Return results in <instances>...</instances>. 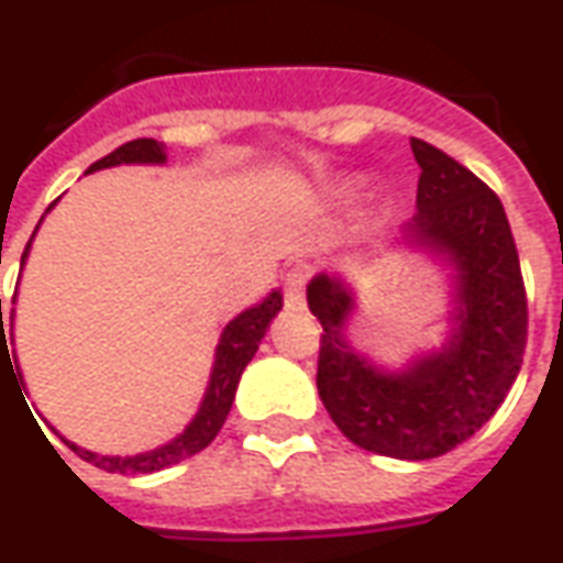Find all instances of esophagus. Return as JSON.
<instances>
[{
	"label": "esophagus",
	"mask_w": 563,
	"mask_h": 563,
	"mask_svg": "<svg viewBox=\"0 0 563 563\" xmlns=\"http://www.w3.org/2000/svg\"><path fill=\"white\" fill-rule=\"evenodd\" d=\"M307 277H310V271L307 265H295V268L286 271V277H283V286H286V307H305V286Z\"/></svg>",
	"instance_id": "1"
}]
</instances>
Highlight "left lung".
<instances>
[{"instance_id":"obj_1","label":"left lung","mask_w":563,"mask_h":563,"mask_svg":"<svg viewBox=\"0 0 563 563\" xmlns=\"http://www.w3.org/2000/svg\"><path fill=\"white\" fill-rule=\"evenodd\" d=\"M410 144L422 174L404 238L455 268L449 341L404 371H383L343 334L346 283L319 274L307 305L322 322L317 389L334 424L367 452L424 461L471 440L504 404L528 343V298L500 198L443 150Z\"/></svg>"}]
</instances>
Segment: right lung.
Returning <instances> with one entry per match:
<instances>
[{
    "label": "right lung",
    "mask_w": 563,
    "mask_h": 563,
    "mask_svg": "<svg viewBox=\"0 0 563 563\" xmlns=\"http://www.w3.org/2000/svg\"><path fill=\"white\" fill-rule=\"evenodd\" d=\"M129 162H153V165H159V162H165V150H162L159 141L135 139V141H129V144H123V147H117L114 153L102 156L99 162H92L87 172H99V168H111V165H129ZM30 244H26V250H23V258H20V262H26ZM280 307H283V295L271 292L262 305L250 307V310H244L241 317H234L232 322L225 325L220 343H217V362H213V371H210V383H208V391H205V401H201V407H198L196 419L186 424L184 434L174 437L172 443H165V446L159 449H150V452H141V455H126V459H120V455H99V452H90V449H78L75 443H68V440H63V443H66L68 449H75L80 459L90 461V464H96V467H102V471L108 473H129V476H135V473L162 471V467H172V464H177V461H184L189 459V455L201 452L213 437L220 434L222 422H225V416H229V410H232L238 379H241V374H244V367L250 365V358L256 355L258 343H262V338H265L271 319L280 313ZM11 322H14V310H11ZM0 331H2V341H0V362H2V358L8 355L5 329H2V298H0Z\"/></svg>",
    "instance_id": "obj_1"
}]
</instances>
